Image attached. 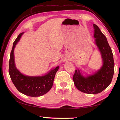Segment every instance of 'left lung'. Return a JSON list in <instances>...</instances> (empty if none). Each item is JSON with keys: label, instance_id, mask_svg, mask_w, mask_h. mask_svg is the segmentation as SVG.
<instances>
[{"label": "left lung", "instance_id": "8db88e82", "mask_svg": "<svg viewBox=\"0 0 120 120\" xmlns=\"http://www.w3.org/2000/svg\"><path fill=\"white\" fill-rule=\"evenodd\" d=\"M93 25L95 30L94 38H96V43L101 53L103 66L95 74L87 77L82 76L79 70H75L73 77L76 88L89 94L100 93L106 89L111 83L114 73L113 54L111 47L99 27L95 24Z\"/></svg>", "mask_w": 120, "mask_h": 120}]
</instances>
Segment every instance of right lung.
<instances>
[{"label": "right lung", "mask_w": 120, "mask_h": 120, "mask_svg": "<svg viewBox=\"0 0 120 120\" xmlns=\"http://www.w3.org/2000/svg\"><path fill=\"white\" fill-rule=\"evenodd\" d=\"M23 32L20 34L14 41L10 53L9 74L14 85L19 92L32 97L41 96L48 93L52 86L54 77L59 67L50 71L42 77H28L21 74L15 66L14 49Z\"/></svg>", "instance_id": "add662e5"}]
</instances>
